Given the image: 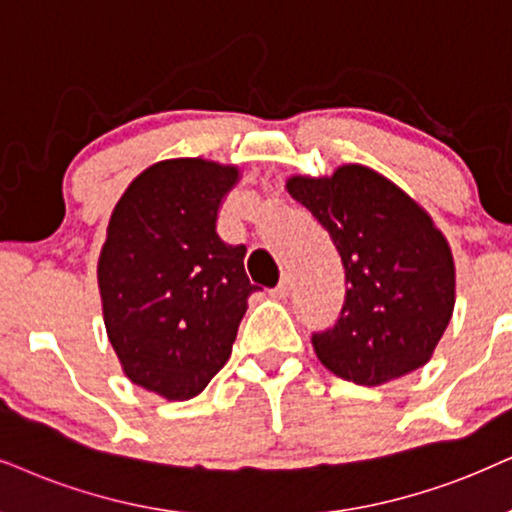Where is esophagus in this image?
I'll return each mask as SVG.
<instances>
[{"label":"esophagus","mask_w":512,"mask_h":512,"mask_svg":"<svg viewBox=\"0 0 512 512\" xmlns=\"http://www.w3.org/2000/svg\"><path fill=\"white\" fill-rule=\"evenodd\" d=\"M290 288H293V283H290V276H283L281 278V283H278V286L271 290V297H278V300H283V297H288L290 295Z\"/></svg>","instance_id":"1"}]
</instances>
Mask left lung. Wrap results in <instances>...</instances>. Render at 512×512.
<instances>
[{"instance_id": "obj_1", "label": "left lung", "mask_w": 512, "mask_h": 512, "mask_svg": "<svg viewBox=\"0 0 512 512\" xmlns=\"http://www.w3.org/2000/svg\"><path fill=\"white\" fill-rule=\"evenodd\" d=\"M345 269V304L333 328L312 335L316 357L342 380L375 387L425 366L449 326L456 267L432 217L371 167L290 177Z\"/></svg>"}]
</instances>
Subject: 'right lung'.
<instances>
[{
    "mask_svg": "<svg viewBox=\"0 0 512 512\" xmlns=\"http://www.w3.org/2000/svg\"><path fill=\"white\" fill-rule=\"evenodd\" d=\"M238 167L174 158L139 174L115 205L99 257L108 340L134 385L196 397L231 357L255 293L245 245L217 234Z\"/></svg>",
    "mask_w": 512,
    "mask_h": 512,
    "instance_id": "right-lung-1",
    "label": "right lung"
}]
</instances>
